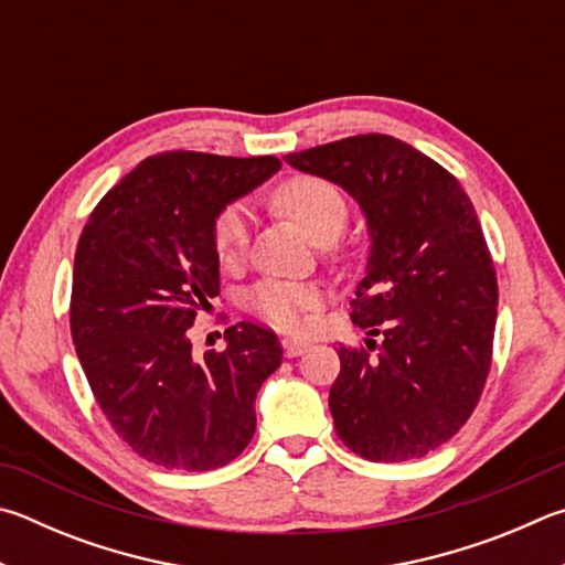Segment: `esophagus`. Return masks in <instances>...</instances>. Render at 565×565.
<instances>
[{"instance_id": "1", "label": "esophagus", "mask_w": 565, "mask_h": 565, "mask_svg": "<svg viewBox=\"0 0 565 565\" xmlns=\"http://www.w3.org/2000/svg\"><path fill=\"white\" fill-rule=\"evenodd\" d=\"M281 345H284V353L289 355V358L301 355V353H306L311 348V343L309 341H301V338H284Z\"/></svg>"}]
</instances>
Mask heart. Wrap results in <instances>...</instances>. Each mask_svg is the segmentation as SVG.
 I'll return each mask as SVG.
<instances>
[{
	"label": "heart",
	"mask_w": 565,
	"mask_h": 565,
	"mask_svg": "<svg viewBox=\"0 0 565 565\" xmlns=\"http://www.w3.org/2000/svg\"><path fill=\"white\" fill-rule=\"evenodd\" d=\"M274 204L294 220L318 244H331L341 237L348 222V204L341 190L313 175L286 180L274 192ZM249 239V214L242 204L224 207L212 227V247L222 264H234L244 254ZM318 303L311 286L291 281H262L249 294V309L264 321L279 328H299L306 311Z\"/></svg>",
	"instance_id": "heart-1"
}]
</instances>
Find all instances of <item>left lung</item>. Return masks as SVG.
I'll return each instance as SVG.
<instances>
[{
  "label": "left lung",
  "instance_id": "8db88e82",
  "mask_svg": "<svg viewBox=\"0 0 565 565\" xmlns=\"http://www.w3.org/2000/svg\"><path fill=\"white\" fill-rule=\"evenodd\" d=\"M284 160L351 194L371 239L353 323L383 341L338 351L335 433L371 461L425 457L475 413L491 365L499 289L471 200L433 158L377 132Z\"/></svg>",
  "mask_w": 565,
  "mask_h": 565
}]
</instances>
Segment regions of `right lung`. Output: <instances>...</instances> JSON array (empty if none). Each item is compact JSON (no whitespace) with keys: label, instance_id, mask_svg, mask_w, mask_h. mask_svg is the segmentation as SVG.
<instances>
[{"label":"right lung","instance_id":"obj_1","mask_svg":"<svg viewBox=\"0 0 565 565\" xmlns=\"http://www.w3.org/2000/svg\"><path fill=\"white\" fill-rule=\"evenodd\" d=\"M279 168L271 156L160 152L98 202L81 234L76 355L113 429L152 465L207 471L252 443L256 393L281 365L279 338L242 321L224 331V351L198 358L188 331L220 294L214 220Z\"/></svg>","mask_w":565,"mask_h":565}]
</instances>
